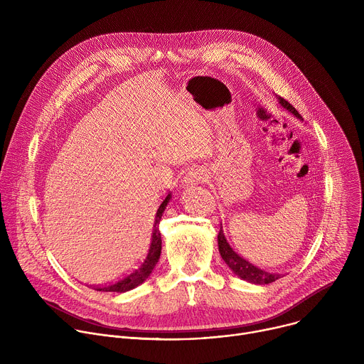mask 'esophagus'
<instances>
[{
  "instance_id": "34e87169",
  "label": "esophagus",
  "mask_w": 364,
  "mask_h": 364,
  "mask_svg": "<svg viewBox=\"0 0 364 364\" xmlns=\"http://www.w3.org/2000/svg\"><path fill=\"white\" fill-rule=\"evenodd\" d=\"M204 178H205V174L198 167H191L183 177V183L184 186H193L200 181H204Z\"/></svg>"
}]
</instances>
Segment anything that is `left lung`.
<instances>
[{
	"mask_svg": "<svg viewBox=\"0 0 364 364\" xmlns=\"http://www.w3.org/2000/svg\"><path fill=\"white\" fill-rule=\"evenodd\" d=\"M278 100L282 105V108L288 109L291 114H294L296 118L302 119V117L299 115V112L291 105V103L288 100H285L284 97L278 96ZM218 243H219V252H220V256L223 261L226 262V265L239 277L242 278L243 281H247L250 284H256V285H264V284H271L277 279L281 278L279 274H271V272H267V271H262L261 268H257L255 265H252L250 262H247L246 259L240 257L232 247L228 243L226 237H225V233L222 230V226H220V232L218 235Z\"/></svg>",
	"mask_w": 364,
	"mask_h": 364,
	"instance_id": "8db88e82",
	"label": "left lung"
}]
</instances>
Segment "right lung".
I'll list each match as a JSON object with an SVG mask.
<instances>
[{
  "label": "right lung",
  "instance_id": "right-lung-1",
  "mask_svg": "<svg viewBox=\"0 0 364 364\" xmlns=\"http://www.w3.org/2000/svg\"><path fill=\"white\" fill-rule=\"evenodd\" d=\"M171 198V194H167V197L160 203L157 212L154 215L152 219V230L148 240V245L145 250L142 252V256L129 268L127 274L119 277L118 279L105 284V285H97L95 287V291H103V292H127L129 289H134L135 287L141 285L152 272V269L157 265L160 255H161V233L159 229L161 216L166 210V207Z\"/></svg>",
  "mask_w": 364,
  "mask_h": 364
}]
</instances>
